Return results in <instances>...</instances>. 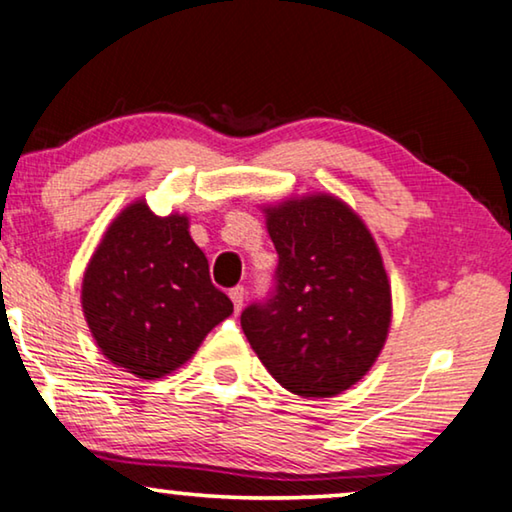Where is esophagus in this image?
<instances>
[{"instance_id": "34e87169", "label": "esophagus", "mask_w": 512, "mask_h": 512, "mask_svg": "<svg viewBox=\"0 0 512 512\" xmlns=\"http://www.w3.org/2000/svg\"><path fill=\"white\" fill-rule=\"evenodd\" d=\"M229 299H232V304H234L236 311H241V308H243V299H246V290H243L241 285L232 287V290H229Z\"/></svg>"}]
</instances>
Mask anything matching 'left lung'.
Returning a JSON list of instances; mask_svg holds the SVG:
<instances>
[{
  "mask_svg": "<svg viewBox=\"0 0 512 512\" xmlns=\"http://www.w3.org/2000/svg\"><path fill=\"white\" fill-rule=\"evenodd\" d=\"M278 266L241 327L266 371L299 397H336L371 369L392 318L383 257L359 215L329 194L266 208Z\"/></svg>",
  "mask_w": 512,
  "mask_h": 512,
  "instance_id": "8db88e82",
  "label": "left lung"
}]
</instances>
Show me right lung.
<instances>
[{
	"label": "right lung",
	"mask_w": 512,
	"mask_h": 512,
	"mask_svg": "<svg viewBox=\"0 0 512 512\" xmlns=\"http://www.w3.org/2000/svg\"><path fill=\"white\" fill-rule=\"evenodd\" d=\"M185 215L136 201L106 232L83 276V313L113 364L153 380L194 355L234 304L211 283Z\"/></svg>",
	"instance_id": "obj_1"
}]
</instances>
